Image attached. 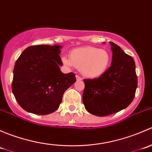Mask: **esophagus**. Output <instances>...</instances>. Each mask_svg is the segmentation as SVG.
Wrapping results in <instances>:
<instances>
[{"label": "esophagus", "instance_id": "obj_1", "mask_svg": "<svg viewBox=\"0 0 152 152\" xmlns=\"http://www.w3.org/2000/svg\"><path fill=\"white\" fill-rule=\"evenodd\" d=\"M76 80L77 81H82V78L80 77L79 76H78V75H76Z\"/></svg>", "mask_w": 152, "mask_h": 152}]
</instances>
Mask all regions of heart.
Masks as SVG:
<instances>
[{
	"label": "heart",
	"mask_w": 152,
	"mask_h": 152,
	"mask_svg": "<svg viewBox=\"0 0 152 152\" xmlns=\"http://www.w3.org/2000/svg\"><path fill=\"white\" fill-rule=\"evenodd\" d=\"M111 56L105 49L87 46L73 49L69 53V59L62 58L67 65L77 67L84 76L90 79L103 75L110 66Z\"/></svg>",
	"instance_id": "obj_1"
}]
</instances>
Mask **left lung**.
Listing matches in <instances>:
<instances>
[{
  "label": "left lung",
  "mask_w": 152,
  "mask_h": 152,
  "mask_svg": "<svg viewBox=\"0 0 152 152\" xmlns=\"http://www.w3.org/2000/svg\"><path fill=\"white\" fill-rule=\"evenodd\" d=\"M111 66L99 78L84 79L82 101L88 113L107 116L126 108L134 99L137 87L135 63L118 45L110 42Z\"/></svg>",
  "instance_id": "obj_1"
}]
</instances>
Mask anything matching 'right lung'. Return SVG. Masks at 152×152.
<instances>
[{"label": "right lung", "instance_id": "right-lung-1", "mask_svg": "<svg viewBox=\"0 0 152 152\" xmlns=\"http://www.w3.org/2000/svg\"><path fill=\"white\" fill-rule=\"evenodd\" d=\"M61 45H33L23 51L15 62L12 90L23 110L36 115L53 113L62 96L76 81L73 73H62Z\"/></svg>", "mask_w": 152, "mask_h": 152}]
</instances>
